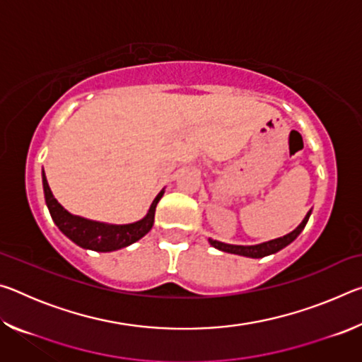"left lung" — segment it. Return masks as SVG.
I'll use <instances>...</instances> for the list:
<instances>
[{"label":"left lung","mask_w":362,"mask_h":362,"mask_svg":"<svg viewBox=\"0 0 362 362\" xmlns=\"http://www.w3.org/2000/svg\"><path fill=\"white\" fill-rule=\"evenodd\" d=\"M310 214H311V211L306 214L303 222L300 223L296 230L291 231L289 235H286L283 238H278V240L263 243V244H257V246H231V244H223V243H218V241H214V240H209V243H211V246L223 250V252L238 254V255H244V257H252V259H260V257H265V255L278 252V250L286 247L287 244H291L293 240H296V238L305 228L306 222H308Z\"/></svg>","instance_id":"obj_1"}]
</instances>
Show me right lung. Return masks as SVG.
Segmentation results:
<instances>
[{"label":"right lung","mask_w":362,"mask_h":362,"mask_svg":"<svg viewBox=\"0 0 362 362\" xmlns=\"http://www.w3.org/2000/svg\"><path fill=\"white\" fill-rule=\"evenodd\" d=\"M42 188H45V198L49 212H51V217L59 226V230L65 236H69L73 243H76L78 246L93 249L97 250V252H110V250L126 247L145 236L151 230L153 222H155L156 204L164 193L159 192L146 217L139 220V222L129 225H107L71 216L70 212H66L52 196L51 188L47 185L45 170H42Z\"/></svg>","instance_id":"add662e5"}]
</instances>
